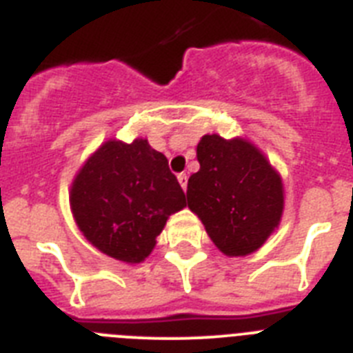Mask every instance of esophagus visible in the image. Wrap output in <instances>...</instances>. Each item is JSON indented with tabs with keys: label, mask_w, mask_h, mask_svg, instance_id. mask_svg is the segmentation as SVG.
<instances>
[{
	"label": "esophagus",
	"mask_w": 353,
	"mask_h": 353,
	"mask_svg": "<svg viewBox=\"0 0 353 353\" xmlns=\"http://www.w3.org/2000/svg\"><path fill=\"white\" fill-rule=\"evenodd\" d=\"M179 182H180V185H182L183 191H185V189H187V174L185 173L179 174Z\"/></svg>",
	"instance_id": "34e87169"
}]
</instances>
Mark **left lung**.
Here are the masks:
<instances>
[{"label":"left lung","instance_id":"8db88e82","mask_svg":"<svg viewBox=\"0 0 353 353\" xmlns=\"http://www.w3.org/2000/svg\"><path fill=\"white\" fill-rule=\"evenodd\" d=\"M198 173L187 182V207L226 256L258 251L283 217L281 174L245 138L205 134L196 148Z\"/></svg>","mask_w":353,"mask_h":353}]
</instances>
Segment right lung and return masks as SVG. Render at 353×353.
I'll list each match as a JSON object with an SVG mask.
<instances>
[{
  "mask_svg": "<svg viewBox=\"0 0 353 353\" xmlns=\"http://www.w3.org/2000/svg\"><path fill=\"white\" fill-rule=\"evenodd\" d=\"M185 207L166 155L148 139H108L84 161L70 185V210L93 248L123 263H141L171 214Z\"/></svg>",
  "mask_w": 353,
  "mask_h": 353,
  "instance_id": "add662e5",
  "label": "right lung"
}]
</instances>
